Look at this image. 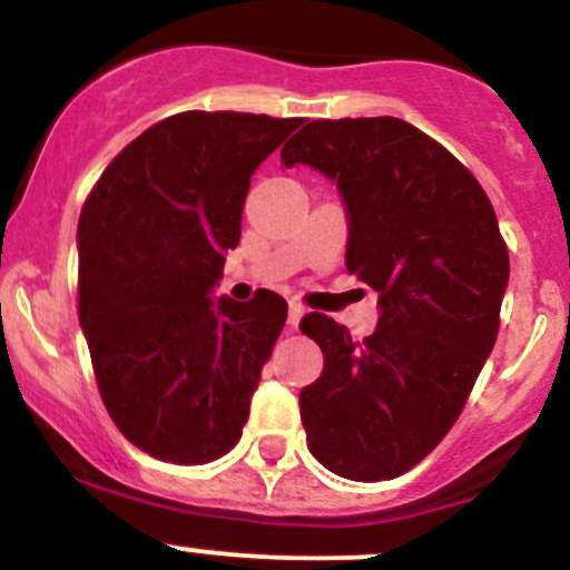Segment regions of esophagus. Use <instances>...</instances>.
Here are the masks:
<instances>
[{
  "mask_svg": "<svg viewBox=\"0 0 570 570\" xmlns=\"http://www.w3.org/2000/svg\"><path fill=\"white\" fill-rule=\"evenodd\" d=\"M303 314H306V308H303L301 303H289V317H286V322H289L292 327H297V325H301Z\"/></svg>",
  "mask_w": 570,
  "mask_h": 570,
  "instance_id": "obj_1",
  "label": "esophagus"
}]
</instances>
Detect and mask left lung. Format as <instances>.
I'll return each mask as SVG.
<instances>
[{
  "label": "left lung",
  "instance_id": "left-lung-1",
  "mask_svg": "<svg viewBox=\"0 0 570 570\" xmlns=\"http://www.w3.org/2000/svg\"><path fill=\"white\" fill-rule=\"evenodd\" d=\"M281 159L336 181L344 264L381 308L364 342L303 317L325 355L301 392L308 450L347 480H392L450 433L497 342L510 278L497 212L444 146L392 115L306 120Z\"/></svg>",
  "mask_w": 570,
  "mask_h": 570
}]
</instances>
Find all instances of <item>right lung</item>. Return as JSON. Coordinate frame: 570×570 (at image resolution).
<instances>
[{
  "label": "right lung",
  "instance_id": "obj_1",
  "mask_svg": "<svg viewBox=\"0 0 570 570\" xmlns=\"http://www.w3.org/2000/svg\"><path fill=\"white\" fill-rule=\"evenodd\" d=\"M301 118L170 115L131 140L79 215V325L115 428L148 455L200 465L243 435L286 301L212 297L239 245L258 165Z\"/></svg>",
  "mask_w": 570,
  "mask_h": 570
}]
</instances>
